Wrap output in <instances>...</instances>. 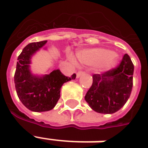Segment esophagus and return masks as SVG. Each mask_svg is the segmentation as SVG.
<instances>
[{"label":"esophagus","instance_id":"esophagus-1","mask_svg":"<svg viewBox=\"0 0 148 148\" xmlns=\"http://www.w3.org/2000/svg\"><path fill=\"white\" fill-rule=\"evenodd\" d=\"M84 73H85V72H83V71H79L78 73H76V77H77V78L80 77L81 75H83Z\"/></svg>","mask_w":148,"mask_h":148}]
</instances>
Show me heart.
Wrapping results in <instances>:
<instances>
[{
    "instance_id": "heart-1",
    "label": "heart",
    "mask_w": 148,
    "mask_h": 148,
    "mask_svg": "<svg viewBox=\"0 0 148 148\" xmlns=\"http://www.w3.org/2000/svg\"><path fill=\"white\" fill-rule=\"evenodd\" d=\"M79 60L83 64L88 65H98L105 69H110L117 62V54L114 52L102 48L86 50L79 52L77 54Z\"/></svg>"
}]
</instances>
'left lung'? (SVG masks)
<instances>
[{"label": "left lung", "instance_id": "left-lung-1", "mask_svg": "<svg viewBox=\"0 0 148 148\" xmlns=\"http://www.w3.org/2000/svg\"><path fill=\"white\" fill-rule=\"evenodd\" d=\"M134 66L125 54L116 68L101 74L93 75V83L85 100L95 112L112 114L124 106L133 88Z\"/></svg>", "mask_w": 148, "mask_h": 148}]
</instances>
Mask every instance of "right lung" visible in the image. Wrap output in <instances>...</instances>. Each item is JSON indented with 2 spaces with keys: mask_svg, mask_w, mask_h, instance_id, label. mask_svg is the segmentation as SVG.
<instances>
[{
  "mask_svg": "<svg viewBox=\"0 0 148 148\" xmlns=\"http://www.w3.org/2000/svg\"><path fill=\"white\" fill-rule=\"evenodd\" d=\"M47 40L30 43L18 57L14 80L17 95L25 107L32 112H47L53 109L60 98L62 85L75 79L76 75L67 77L59 69L44 75H33L30 71L31 58L44 47Z\"/></svg>",
  "mask_w": 148,
  "mask_h": 148,
  "instance_id": "right-lung-1",
  "label": "right lung"
}]
</instances>
